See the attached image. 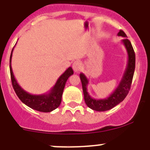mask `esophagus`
Listing matches in <instances>:
<instances>
[{
	"label": "esophagus",
	"instance_id": "34e87169",
	"mask_svg": "<svg viewBox=\"0 0 150 150\" xmlns=\"http://www.w3.org/2000/svg\"><path fill=\"white\" fill-rule=\"evenodd\" d=\"M81 68V63L80 62V61H76L72 64V69H73L75 72L79 71Z\"/></svg>",
	"mask_w": 150,
	"mask_h": 150
}]
</instances>
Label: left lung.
Returning <instances> with one entry per match:
<instances>
[{
    "mask_svg": "<svg viewBox=\"0 0 150 150\" xmlns=\"http://www.w3.org/2000/svg\"><path fill=\"white\" fill-rule=\"evenodd\" d=\"M117 35L127 38V35L122 30L119 31V33H117ZM122 43L125 47L127 54H128L127 67H126L125 72L123 75L119 84L113 91L112 93L110 95L109 97L104 99H98V100L92 98L87 92V85L89 83V80L83 73L80 74V78L81 81L85 103L87 105L88 107L95 111L103 112L111 110L112 108L115 107L116 105L122 102L129 93L130 86L132 84L134 72H135V54L132 44H131V42L128 39L125 38L122 40Z\"/></svg>",
    "mask_w": 150,
    "mask_h": 150,
    "instance_id": "left-lung-1",
    "label": "left lung"
}]
</instances>
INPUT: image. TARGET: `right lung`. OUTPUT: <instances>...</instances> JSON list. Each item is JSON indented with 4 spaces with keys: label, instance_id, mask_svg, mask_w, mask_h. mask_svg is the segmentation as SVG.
<instances>
[{
    "label": "right lung",
    "instance_id": "obj_1",
    "mask_svg": "<svg viewBox=\"0 0 150 150\" xmlns=\"http://www.w3.org/2000/svg\"><path fill=\"white\" fill-rule=\"evenodd\" d=\"M12 49L9 60V69H10L11 80L13 89L15 93L21 100L24 104L35 110L43 112H50L58 108L61 103L62 94L64 92L66 82L68 80L69 77L73 75V70L72 67H69L67 70L59 77L54 86L47 93L41 95H32L26 91H25L20 85L18 84L14 76L12 69Z\"/></svg>",
    "mask_w": 150,
    "mask_h": 150
}]
</instances>
